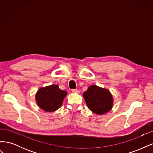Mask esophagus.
I'll list each match as a JSON object with an SVG mask.
<instances>
[{"instance_id": "obj_1", "label": "esophagus", "mask_w": 153, "mask_h": 153, "mask_svg": "<svg viewBox=\"0 0 153 153\" xmlns=\"http://www.w3.org/2000/svg\"><path fill=\"white\" fill-rule=\"evenodd\" d=\"M73 92H74V93H79V91H78V89H72L71 90Z\"/></svg>"}]
</instances>
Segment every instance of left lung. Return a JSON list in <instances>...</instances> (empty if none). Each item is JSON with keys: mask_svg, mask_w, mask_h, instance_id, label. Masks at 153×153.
Instances as JSON below:
<instances>
[{"mask_svg": "<svg viewBox=\"0 0 153 153\" xmlns=\"http://www.w3.org/2000/svg\"><path fill=\"white\" fill-rule=\"evenodd\" d=\"M83 96L87 107L96 114H104L112 108V96L106 89L91 85L83 94Z\"/></svg>", "mask_w": 153, "mask_h": 153, "instance_id": "left-lung-1", "label": "left lung"}]
</instances>
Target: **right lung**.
Listing matches in <instances>:
<instances>
[{"label":"right lung","instance_id":"right-lung-1","mask_svg":"<svg viewBox=\"0 0 153 153\" xmlns=\"http://www.w3.org/2000/svg\"><path fill=\"white\" fill-rule=\"evenodd\" d=\"M66 95V91L53 84L40 88L36 94V100L41 109L46 112H54L61 107Z\"/></svg>","mask_w":153,"mask_h":153}]
</instances>
